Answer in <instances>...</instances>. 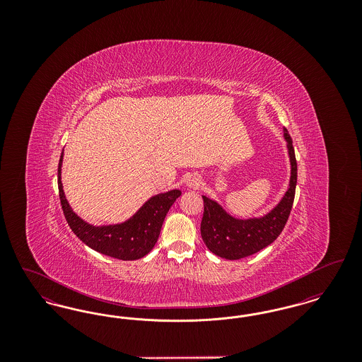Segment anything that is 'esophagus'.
<instances>
[{"instance_id": "1", "label": "esophagus", "mask_w": 362, "mask_h": 362, "mask_svg": "<svg viewBox=\"0 0 362 362\" xmlns=\"http://www.w3.org/2000/svg\"><path fill=\"white\" fill-rule=\"evenodd\" d=\"M187 186L189 189H198L201 186V179L198 175H191L187 179Z\"/></svg>"}]
</instances>
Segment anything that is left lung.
<instances>
[{"label": "left lung", "mask_w": 362, "mask_h": 362, "mask_svg": "<svg viewBox=\"0 0 362 362\" xmlns=\"http://www.w3.org/2000/svg\"><path fill=\"white\" fill-rule=\"evenodd\" d=\"M284 130L291 158V182L284 198L270 213L259 218L239 220L228 214L216 201L202 197L204 217L201 223V235L213 254L229 260L254 255L276 240L285 228L296 194L297 161L292 138L286 129Z\"/></svg>", "instance_id": "obj_1"}]
</instances>
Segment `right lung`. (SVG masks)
<instances>
[{
    "label": "right lung",
    "mask_w": 362,
    "mask_h": 362,
    "mask_svg": "<svg viewBox=\"0 0 362 362\" xmlns=\"http://www.w3.org/2000/svg\"><path fill=\"white\" fill-rule=\"evenodd\" d=\"M62 157L64 152L58 164V191L61 206L73 233L92 250L111 258L136 260L145 257L155 247L164 218L182 191L171 189L157 194L145 202L130 220L122 224L93 226L83 221L65 198L61 182Z\"/></svg>",
    "instance_id": "add662e5"
}]
</instances>
